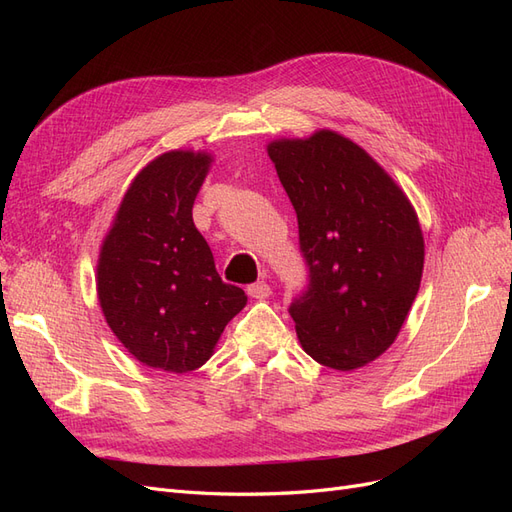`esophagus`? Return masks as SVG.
<instances>
[{
    "instance_id": "obj_1",
    "label": "esophagus",
    "mask_w": 512,
    "mask_h": 512,
    "mask_svg": "<svg viewBox=\"0 0 512 512\" xmlns=\"http://www.w3.org/2000/svg\"><path fill=\"white\" fill-rule=\"evenodd\" d=\"M247 294H250L252 299L262 301V299H267L269 294H271V286L267 282H256L252 286H247Z\"/></svg>"
}]
</instances>
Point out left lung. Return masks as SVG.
Listing matches in <instances>:
<instances>
[{"label":"left lung","mask_w":512,"mask_h":512,"mask_svg":"<svg viewBox=\"0 0 512 512\" xmlns=\"http://www.w3.org/2000/svg\"><path fill=\"white\" fill-rule=\"evenodd\" d=\"M297 211L309 288L290 305L301 348L352 371L391 348L423 277L425 239L397 181L333 130L267 145Z\"/></svg>","instance_id":"left-lung-1"}]
</instances>
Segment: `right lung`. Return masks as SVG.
<instances>
[{"instance_id": "obj_1", "label": "right lung", "mask_w": 512, "mask_h": 512, "mask_svg": "<svg viewBox=\"0 0 512 512\" xmlns=\"http://www.w3.org/2000/svg\"><path fill=\"white\" fill-rule=\"evenodd\" d=\"M213 156L173 149L151 160L123 194L100 247L102 314L136 361L168 374L205 365L247 303L224 284L192 220Z\"/></svg>"}]
</instances>
